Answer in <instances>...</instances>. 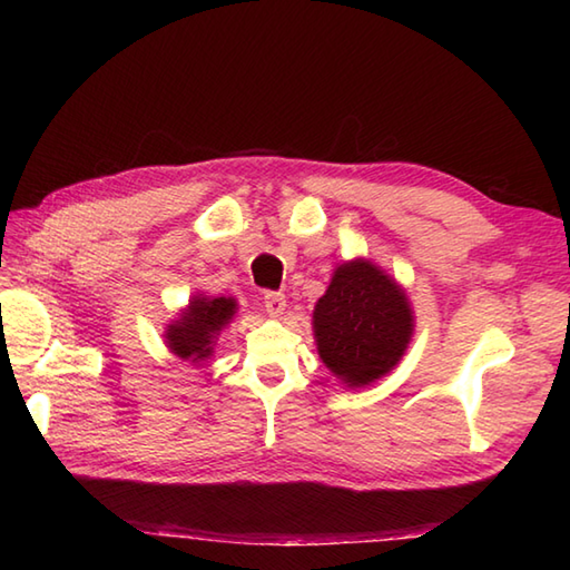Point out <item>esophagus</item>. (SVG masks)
Returning a JSON list of instances; mask_svg holds the SVG:
<instances>
[{
  "label": "esophagus",
  "mask_w": 570,
  "mask_h": 570,
  "mask_svg": "<svg viewBox=\"0 0 570 570\" xmlns=\"http://www.w3.org/2000/svg\"><path fill=\"white\" fill-rule=\"evenodd\" d=\"M286 308V296L278 294V292H266L264 294V311L269 313L272 318H278Z\"/></svg>",
  "instance_id": "esophagus-1"
}]
</instances>
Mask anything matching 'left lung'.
Segmentation results:
<instances>
[{
	"mask_svg": "<svg viewBox=\"0 0 570 570\" xmlns=\"http://www.w3.org/2000/svg\"><path fill=\"white\" fill-rule=\"evenodd\" d=\"M411 321L402 288L362 259L337 266L313 311L321 360L350 386L380 380L396 365L414 331Z\"/></svg>",
	"mask_w": 570,
	"mask_h": 570,
	"instance_id": "1",
	"label": "left lung"
}]
</instances>
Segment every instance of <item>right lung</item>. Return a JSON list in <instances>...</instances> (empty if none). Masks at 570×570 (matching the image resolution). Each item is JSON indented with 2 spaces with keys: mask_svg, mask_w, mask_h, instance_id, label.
I'll return each instance as SVG.
<instances>
[{
  "mask_svg": "<svg viewBox=\"0 0 570 570\" xmlns=\"http://www.w3.org/2000/svg\"><path fill=\"white\" fill-rule=\"evenodd\" d=\"M235 316V301L233 298H203L196 296L190 301L188 311L180 316V321L168 325L166 343L171 353L178 357L200 362L210 357L215 335L223 331V325L229 323Z\"/></svg>",
  "mask_w": 570,
  "mask_h": 570,
  "instance_id": "right-lung-1",
  "label": "right lung"
}]
</instances>
